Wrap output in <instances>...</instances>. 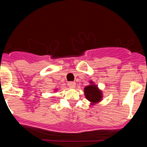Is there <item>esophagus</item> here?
<instances>
[{
    "label": "esophagus",
    "instance_id": "obj_1",
    "mask_svg": "<svg viewBox=\"0 0 147 147\" xmlns=\"http://www.w3.org/2000/svg\"><path fill=\"white\" fill-rule=\"evenodd\" d=\"M67 85H68L70 88H74L76 86V83L74 82H69L67 83Z\"/></svg>",
    "mask_w": 147,
    "mask_h": 147
}]
</instances>
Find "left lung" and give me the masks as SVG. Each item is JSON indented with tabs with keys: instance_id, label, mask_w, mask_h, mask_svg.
<instances>
[{
	"instance_id": "1",
	"label": "left lung",
	"mask_w": 147,
	"mask_h": 147,
	"mask_svg": "<svg viewBox=\"0 0 147 147\" xmlns=\"http://www.w3.org/2000/svg\"><path fill=\"white\" fill-rule=\"evenodd\" d=\"M90 85H88L85 88V96L87 99L94 105L96 103L101 102L102 98V90H100L98 87L93 84V82H90Z\"/></svg>"
}]
</instances>
